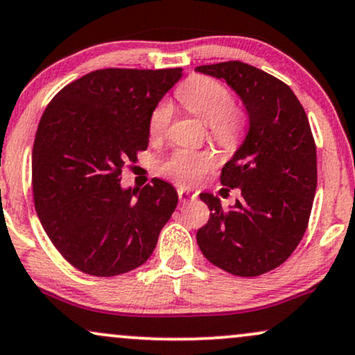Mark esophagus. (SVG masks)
I'll use <instances>...</instances> for the list:
<instances>
[{"label": "esophagus", "mask_w": 355, "mask_h": 355, "mask_svg": "<svg viewBox=\"0 0 355 355\" xmlns=\"http://www.w3.org/2000/svg\"><path fill=\"white\" fill-rule=\"evenodd\" d=\"M178 196H179V201H181V202L194 201V199L198 198V194L193 193V191H189V189H184V187H179Z\"/></svg>", "instance_id": "obj_1"}]
</instances>
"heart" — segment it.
I'll return each instance as SVG.
<instances>
[{
	"instance_id": "obj_1",
	"label": "heart",
	"mask_w": 355,
	"mask_h": 355,
	"mask_svg": "<svg viewBox=\"0 0 355 355\" xmlns=\"http://www.w3.org/2000/svg\"><path fill=\"white\" fill-rule=\"evenodd\" d=\"M179 101L186 110L199 116L209 126L212 139L223 146H231L241 135L243 114L237 110L231 89L219 79L198 76L187 81L178 91ZM173 119V106L161 101L149 116V136L161 137ZM218 164L212 151H193L178 148L161 162L159 173L179 186H196L206 173Z\"/></svg>"
}]
</instances>
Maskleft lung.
<instances>
[{"instance_id": "obj_1", "label": "left lung", "mask_w": 355, "mask_h": 355, "mask_svg": "<svg viewBox=\"0 0 355 355\" xmlns=\"http://www.w3.org/2000/svg\"><path fill=\"white\" fill-rule=\"evenodd\" d=\"M224 79L249 116L244 143L220 171V191L239 187L224 209L218 196L199 198L209 207L196 234L199 249L219 269L256 277L279 268L301 243L318 187V156L306 111L289 86L241 61L198 66Z\"/></svg>"}]
</instances>
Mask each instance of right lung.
<instances>
[{
	"label": "right lung",
	"instance_id": "1",
	"mask_svg": "<svg viewBox=\"0 0 355 355\" xmlns=\"http://www.w3.org/2000/svg\"><path fill=\"white\" fill-rule=\"evenodd\" d=\"M182 76L173 69H98L51 99L33 146L41 226L71 266L111 277L149 259L178 206L169 182L123 189L121 173L149 143V116Z\"/></svg>",
	"mask_w": 355,
	"mask_h": 355
}]
</instances>
